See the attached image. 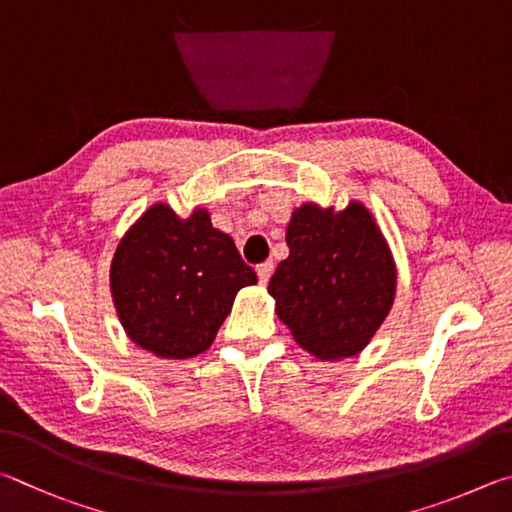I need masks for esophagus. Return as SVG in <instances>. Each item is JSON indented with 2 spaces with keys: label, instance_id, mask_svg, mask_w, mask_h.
I'll return each mask as SVG.
<instances>
[{
  "label": "esophagus",
  "instance_id": "1",
  "mask_svg": "<svg viewBox=\"0 0 512 512\" xmlns=\"http://www.w3.org/2000/svg\"><path fill=\"white\" fill-rule=\"evenodd\" d=\"M272 272H274V263L272 261H265V263H261L256 267V274H258V281H261L263 285L270 281V276H272Z\"/></svg>",
  "mask_w": 512,
  "mask_h": 512
}]
</instances>
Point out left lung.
Here are the masks:
<instances>
[{"instance_id": "1", "label": "left lung", "mask_w": 512, "mask_h": 512, "mask_svg": "<svg viewBox=\"0 0 512 512\" xmlns=\"http://www.w3.org/2000/svg\"><path fill=\"white\" fill-rule=\"evenodd\" d=\"M290 256L267 292L297 344L319 360H344L371 342L396 297V263L371 211L351 202L335 213L294 209L285 231Z\"/></svg>"}]
</instances>
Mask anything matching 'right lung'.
<instances>
[{
	"label": "right lung",
	"mask_w": 512,
	"mask_h": 512,
	"mask_svg": "<svg viewBox=\"0 0 512 512\" xmlns=\"http://www.w3.org/2000/svg\"><path fill=\"white\" fill-rule=\"evenodd\" d=\"M256 272L209 211L188 218L152 204L114 251L110 290L116 315L134 344L166 360H186L213 344L240 288Z\"/></svg>",
	"instance_id": "obj_1"
}]
</instances>
